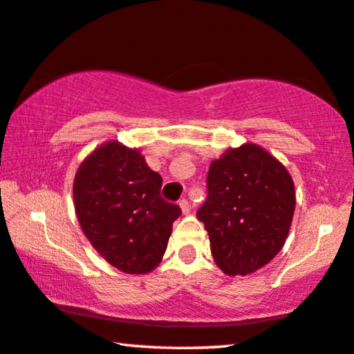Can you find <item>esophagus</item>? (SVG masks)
Returning <instances> with one entry per match:
<instances>
[{"label": "esophagus", "instance_id": "obj_1", "mask_svg": "<svg viewBox=\"0 0 354 354\" xmlns=\"http://www.w3.org/2000/svg\"><path fill=\"white\" fill-rule=\"evenodd\" d=\"M178 205H180V209H182L183 214H188V212H189V203H188L187 199L183 198V199L178 201Z\"/></svg>", "mask_w": 354, "mask_h": 354}]
</instances>
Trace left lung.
<instances>
[{"label": "left lung", "mask_w": 354, "mask_h": 354, "mask_svg": "<svg viewBox=\"0 0 354 354\" xmlns=\"http://www.w3.org/2000/svg\"><path fill=\"white\" fill-rule=\"evenodd\" d=\"M295 183L285 166L254 144L227 150L207 174V199L196 216L227 275L258 270L280 252L295 214Z\"/></svg>", "instance_id": "left-lung-1"}]
</instances>
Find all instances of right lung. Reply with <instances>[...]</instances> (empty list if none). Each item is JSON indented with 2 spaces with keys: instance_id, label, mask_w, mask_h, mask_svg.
<instances>
[{
  "instance_id": "obj_1",
  "label": "right lung",
  "mask_w": 354,
  "mask_h": 354,
  "mask_svg": "<svg viewBox=\"0 0 354 354\" xmlns=\"http://www.w3.org/2000/svg\"><path fill=\"white\" fill-rule=\"evenodd\" d=\"M162 178L120 142L96 149L74 178V205L86 239L109 264L147 274L160 264L182 214L161 198Z\"/></svg>"
}]
</instances>
